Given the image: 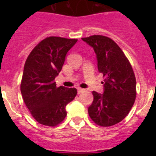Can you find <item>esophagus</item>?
Instances as JSON below:
<instances>
[{
	"label": "esophagus",
	"instance_id": "1",
	"mask_svg": "<svg viewBox=\"0 0 156 156\" xmlns=\"http://www.w3.org/2000/svg\"><path fill=\"white\" fill-rule=\"evenodd\" d=\"M84 90L85 89H83V88H80V87H77V92H78V94L82 93V92H83Z\"/></svg>",
	"mask_w": 156,
	"mask_h": 156
}]
</instances>
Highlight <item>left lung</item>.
<instances>
[{
    "label": "left lung",
    "mask_w": 156,
    "mask_h": 156,
    "mask_svg": "<svg viewBox=\"0 0 156 156\" xmlns=\"http://www.w3.org/2000/svg\"><path fill=\"white\" fill-rule=\"evenodd\" d=\"M93 48L98 69L104 77V91H93L94 101L88 108L90 119L101 126L121 122L127 115L136 98V79L131 65L118 45L107 37L94 35L82 38Z\"/></svg>",
    "instance_id": "left-lung-1"
}]
</instances>
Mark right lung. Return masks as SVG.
<instances>
[{
	"mask_svg": "<svg viewBox=\"0 0 156 156\" xmlns=\"http://www.w3.org/2000/svg\"><path fill=\"white\" fill-rule=\"evenodd\" d=\"M76 39L49 37L30 52L24 66L21 93L34 119L41 124L54 126L66 118V105L75 98L76 88L60 86L55 79L61 72L66 54Z\"/></svg>",
	"mask_w": 156,
	"mask_h": 156,
	"instance_id": "right-lung-1",
	"label": "right lung"
}]
</instances>
